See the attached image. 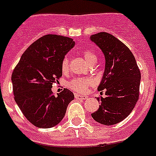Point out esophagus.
<instances>
[{"label": "esophagus", "instance_id": "obj_1", "mask_svg": "<svg viewBox=\"0 0 156 156\" xmlns=\"http://www.w3.org/2000/svg\"><path fill=\"white\" fill-rule=\"evenodd\" d=\"M75 97H76V99H81V100H85V99H86L88 98V96H85V95H81V94H76L75 95Z\"/></svg>", "mask_w": 156, "mask_h": 156}]
</instances>
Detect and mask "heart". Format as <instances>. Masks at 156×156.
<instances>
[{
  "label": "heart",
  "instance_id": "b5f03b06",
  "mask_svg": "<svg viewBox=\"0 0 156 156\" xmlns=\"http://www.w3.org/2000/svg\"><path fill=\"white\" fill-rule=\"evenodd\" d=\"M83 56L90 64H94L97 61V56L95 52L90 49H86L82 52ZM61 69L62 72H66L69 69V58L67 56L63 57L61 64ZM93 85V80L90 77H76L68 82V86L71 90L77 93H85L90 86Z\"/></svg>",
  "mask_w": 156,
  "mask_h": 156
}]
</instances>
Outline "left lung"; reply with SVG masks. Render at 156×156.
Returning <instances> with one entry per match:
<instances>
[{"instance_id":"8db88e82","label":"left lung","mask_w":156,"mask_h":156,"mask_svg":"<svg viewBox=\"0 0 156 156\" xmlns=\"http://www.w3.org/2000/svg\"><path fill=\"white\" fill-rule=\"evenodd\" d=\"M90 39L104 52L105 70L98 90L106 97H98L99 109L91 113L99 123H118L132 112L139 99L140 72L136 59L122 42L105 32L91 35Z\"/></svg>"}]
</instances>
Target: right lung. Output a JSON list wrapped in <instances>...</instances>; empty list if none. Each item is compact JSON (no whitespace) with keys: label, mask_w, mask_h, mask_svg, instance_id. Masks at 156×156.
Returning a JSON list of instances; mask_svg holds the SVG:
<instances>
[{"label":"right lung","mask_w":156,"mask_h":156,"mask_svg":"<svg viewBox=\"0 0 156 156\" xmlns=\"http://www.w3.org/2000/svg\"><path fill=\"white\" fill-rule=\"evenodd\" d=\"M75 45L73 39L47 34L24 51L11 76L14 98L24 117L35 127L50 128L65 116L74 94L67 89L55 96L52 84L62 76L63 57Z\"/></svg>","instance_id":"1"}]
</instances>
